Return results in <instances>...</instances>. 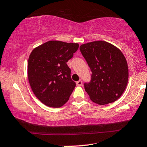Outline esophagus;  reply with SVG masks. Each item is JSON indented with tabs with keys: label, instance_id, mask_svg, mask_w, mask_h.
Returning a JSON list of instances; mask_svg holds the SVG:
<instances>
[{
	"label": "esophagus",
	"instance_id": "esophagus-1",
	"mask_svg": "<svg viewBox=\"0 0 147 147\" xmlns=\"http://www.w3.org/2000/svg\"><path fill=\"white\" fill-rule=\"evenodd\" d=\"M76 84H77V86H82V81L81 80H79V81H77V82H76Z\"/></svg>",
	"mask_w": 147,
	"mask_h": 147
}]
</instances>
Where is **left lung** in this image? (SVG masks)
I'll use <instances>...</instances> for the list:
<instances>
[{"instance_id":"left-lung-1","label":"left lung","mask_w":147,"mask_h":147,"mask_svg":"<svg viewBox=\"0 0 147 147\" xmlns=\"http://www.w3.org/2000/svg\"><path fill=\"white\" fill-rule=\"evenodd\" d=\"M80 51L92 71L91 81L84 84L90 100L98 105L118 100L129 78L128 65L121 51L102 40L81 45Z\"/></svg>"}]
</instances>
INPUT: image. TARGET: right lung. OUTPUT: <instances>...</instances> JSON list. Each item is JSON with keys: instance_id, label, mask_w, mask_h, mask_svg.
I'll return each mask as SVG.
<instances>
[{"instance_id": "right-lung-1", "label": "right lung", "mask_w": 147, "mask_h": 147, "mask_svg": "<svg viewBox=\"0 0 147 147\" xmlns=\"http://www.w3.org/2000/svg\"><path fill=\"white\" fill-rule=\"evenodd\" d=\"M78 48L77 43L51 40L31 51L28 79L35 96L45 105L60 107L68 100L76 84L66 62Z\"/></svg>"}]
</instances>
